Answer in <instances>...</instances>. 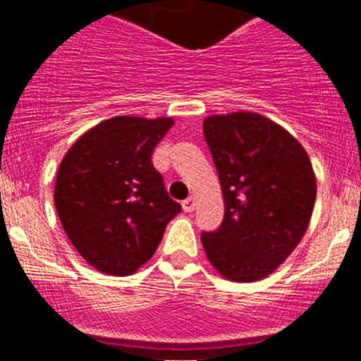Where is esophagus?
<instances>
[{
    "instance_id": "esophagus-1",
    "label": "esophagus",
    "mask_w": 361,
    "mask_h": 361,
    "mask_svg": "<svg viewBox=\"0 0 361 361\" xmlns=\"http://www.w3.org/2000/svg\"><path fill=\"white\" fill-rule=\"evenodd\" d=\"M181 206H183V211L185 213H192V211L195 209V197H188V199H185L183 202H181Z\"/></svg>"
}]
</instances>
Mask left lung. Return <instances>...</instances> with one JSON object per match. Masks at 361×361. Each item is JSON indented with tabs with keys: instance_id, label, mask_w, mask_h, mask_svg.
Returning a JSON list of instances; mask_svg holds the SVG:
<instances>
[{
	"instance_id": "1",
	"label": "left lung",
	"mask_w": 361,
	"mask_h": 361,
	"mask_svg": "<svg viewBox=\"0 0 361 361\" xmlns=\"http://www.w3.org/2000/svg\"><path fill=\"white\" fill-rule=\"evenodd\" d=\"M202 129L225 201L220 227L202 232L204 251L231 281H257L307 231L316 201L311 160L288 130L257 113L211 115Z\"/></svg>"
}]
</instances>
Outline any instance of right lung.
<instances>
[{
    "label": "right lung",
    "instance_id": "1",
    "mask_svg": "<svg viewBox=\"0 0 361 361\" xmlns=\"http://www.w3.org/2000/svg\"><path fill=\"white\" fill-rule=\"evenodd\" d=\"M173 118L115 116L87 130L57 171L56 202L76 251L104 274L129 276L150 260L181 206L152 162Z\"/></svg>",
    "mask_w": 361,
    "mask_h": 361
}]
</instances>
